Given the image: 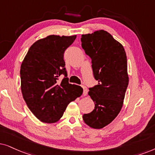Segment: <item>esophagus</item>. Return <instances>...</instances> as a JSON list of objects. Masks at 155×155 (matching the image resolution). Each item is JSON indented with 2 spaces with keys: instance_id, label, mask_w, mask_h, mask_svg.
Masks as SVG:
<instances>
[{
  "instance_id": "obj_1",
  "label": "esophagus",
  "mask_w": 155,
  "mask_h": 155,
  "mask_svg": "<svg viewBox=\"0 0 155 155\" xmlns=\"http://www.w3.org/2000/svg\"><path fill=\"white\" fill-rule=\"evenodd\" d=\"M81 87H82V88H83V94H84V96H86V94H87V93H88L87 88H86V86H84V85H82Z\"/></svg>"
}]
</instances>
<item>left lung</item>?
I'll use <instances>...</instances> for the list:
<instances>
[{
  "label": "left lung",
  "mask_w": 155,
  "mask_h": 155,
  "mask_svg": "<svg viewBox=\"0 0 155 155\" xmlns=\"http://www.w3.org/2000/svg\"><path fill=\"white\" fill-rule=\"evenodd\" d=\"M81 47L91 59L97 85L88 88L94 110L84 114L83 120L91 127L100 129L108 125L122 108L128 86L127 57L123 45L106 31L82 35Z\"/></svg>",
  "instance_id": "left-lung-1"
}]
</instances>
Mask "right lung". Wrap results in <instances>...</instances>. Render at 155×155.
<instances>
[{
  "mask_svg": "<svg viewBox=\"0 0 155 155\" xmlns=\"http://www.w3.org/2000/svg\"><path fill=\"white\" fill-rule=\"evenodd\" d=\"M76 35H49L33 44L21 67L22 96L33 114L44 123L57 122L68 104L81 96L80 86L69 83L64 53ZM64 76L58 81L59 76Z\"/></svg>",
  "mask_w": 155,
  "mask_h": 155,
  "instance_id": "obj_1",
  "label": "right lung"
}]
</instances>
